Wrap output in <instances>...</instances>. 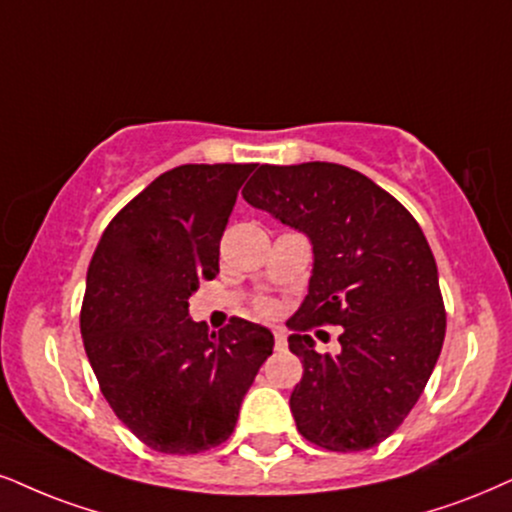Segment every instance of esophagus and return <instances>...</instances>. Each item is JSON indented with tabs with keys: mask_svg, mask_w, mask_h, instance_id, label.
Returning a JSON list of instances; mask_svg holds the SVG:
<instances>
[{
	"mask_svg": "<svg viewBox=\"0 0 512 512\" xmlns=\"http://www.w3.org/2000/svg\"><path fill=\"white\" fill-rule=\"evenodd\" d=\"M275 346L277 349H285L287 346V334L282 330H275Z\"/></svg>",
	"mask_w": 512,
	"mask_h": 512,
	"instance_id": "obj_1",
	"label": "esophagus"
}]
</instances>
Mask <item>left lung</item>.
<instances>
[{
	"mask_svg": "<svg viewBox=\"0 0 512 512\" xmlns=\"http://www.w3.org/2000/svg\"><path fill=\"white\" fill-rule=\"evenodd\" d=\"M246 204L308 237V296L287 325L304 377L289 396L296 430L327 451H365L420 399L446 334L432 249L415 218L358 170L311 161L258 166ZM345 327L337 357L303 330Z\"/></svg>",
	"mask_w": 512,
	"mask_h": 512,
	"instance_id": "8db88e82",
	"label": "left lung"
}]
</instances>
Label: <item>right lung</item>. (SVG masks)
<instances>
[{"label": "right lung", "instance_id": "1", "mask_svg": "<svg viewBox=\"0 0 512 512\" xmlns=\"http://www.w3.org/2000/svg\"><path fill=\"white\" fill-rule=\"evenodd\" d=\"M251 170L189 163L159 175L111 220L87 268V358L118 420L154 451L223 444L273 353L268 327L232 318L211 334L189 318V296L218 275L220 237Z\"/></svg>", "mask_w": 512, "mask_h": 512}]
</instances>
